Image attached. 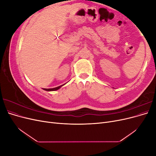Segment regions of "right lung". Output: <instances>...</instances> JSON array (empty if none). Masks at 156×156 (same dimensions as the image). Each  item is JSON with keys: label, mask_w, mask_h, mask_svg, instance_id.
Segmentation results:
<instances>
[{"label": "right lung", "mask_w": 156, "mask_h": 156, "mask_svg": "<svg viewBox=\"0 0 156 156\" xmlns=\"http://www.w3.org/2000/svg\"><path fill=\"white\" fill-rule=\"evenodd\" d=\"M64 84H62V85H60V86H59V87L53 88H43V89L44 90H46V91H55V90H57L60 89L62 86H64Z\"/></svg>", "instance_id": "obj_1"}]
</instances>
